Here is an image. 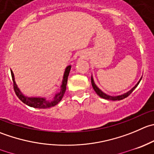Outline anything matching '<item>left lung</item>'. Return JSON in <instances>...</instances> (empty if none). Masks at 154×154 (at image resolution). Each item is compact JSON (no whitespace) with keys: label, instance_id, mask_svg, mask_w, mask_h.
Returning a JSON list of instances; mask_svg holds the SVG:
<instances>
[{"label":"left lung","instance_id":"left-lung-1","mask_svg":"<svg viewBox=\"0 0 154 154\" xmlns=\"http://www.w3.org/2000/svg\"><path fill=\"white\" fill-rule=\"evenodd\" d=\"M141 78H142V77H141ZM141 78L140 79V80L138 82V83H137V84L135 85V86H134V87L132 88V89H131V90H129V92H126V93L123 94V95H117V96H110V95H107V94L104 93V92H103L101 90V89H98V86H97L95 84V83H94V80H93V78H92V77H91V83H92V87H93V89H94V90H95V92H96L97 95H99V96L101 97V98H104V99H107V100H112V101H117H117H120V100H122V99H123V98H126V97H128L129 95H130L131 93H132V92H133L134 89H135V88H136L137 86H138V83H139L140 81H141Z\"/></svg>","mask_w":154,"mask_h":154}]
</instances>
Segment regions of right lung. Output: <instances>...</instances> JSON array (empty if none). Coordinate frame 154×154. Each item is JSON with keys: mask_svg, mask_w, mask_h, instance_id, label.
Wrapping results in <instances>:
<instances>
[{"mask_svg": "<svg viewBox=\"0 0 154 154\" xmlns=\"http://www.w3.org/2000/svg\"><path fill=\"white\" fill-rule=\"evenodd\" d=\"M71 66L68 65L66 68L64 74L63 80H62V84L61 86V90L60 92L56 94L54 98L52 101H48L46 98H32V97H27L25 96L21 92L19 89L18 88L17 85H16V82H15L14 79V74H13V71H11V75L12 78H13V89H14L16 95H17L18 98L21 100L23 103H25L27 105L30 106V107H35V108H48V107H53V106L56 105L59 101L62 100V97H63L64 94H65V90H66V86L67 82H68V77L69 75L70 70H71Z\"/></svg>", "mask_w": 154, "mask_h": 154, "instance_id": "add662e5", "label": "right lung"}]
</instances>
